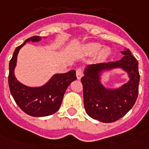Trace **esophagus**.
I'll use <instances>...</instances> for the list:
<instances>
[{
  "mask_svg": "<svg viewBox=\"0 0 149 149\" xmlns=\"http://www.w3.org/2000/svg\"><path fill=\"white\" fill-rule=\"evenodd\" d=\"M83 75V70L82 68H78L76 70V76H77V79H80Z\"/></svg>",
  "mask_w": 149,
  "mask_h": 149,
  "instance_id": "1",
  "label": "esophagus"
}]
</instances>
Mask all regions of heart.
<instances>
[{
    "mask_svg": "<svg viewBox=\"0 0 149 149\" xmlns=\"http://www.w3.org/2000/svg\"><path fill=\"white\" fill-rule=\"evenodd\" d=\"M100 45L99 44H97V43H91V44H89L86 46V50L89 53L91 54H94L99 51L100 49ZM109 52L107 50H102V52H100V56L102 57V58H106V56L108 55Z\"/></svg>",
    "mask_w": 149,
    "mask_h": 149,
    "instance_id": "b5f03b06",
    "label": "heart"
}]
</instances>
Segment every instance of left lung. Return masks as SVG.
I'll use <instances>...</instances> for the list:
<instances>
[{
  "label": "left lung",
  "instance_id": "8db88e82",
  "mask_svg": "<svg viewBox=\"0 0 149 149\" xmlns=\"http://www.w3.org/2000/svg\"><path fill=\"white\" fill-rule=\"evenodd\" d=\"M124 57L116 62L93 64L86 67L82 77L86 112L91 118L104 123L119 120L132 109L139 91L138 62L130 49L121 52ZM121 67L129 74L130 81L117 90H108L100 82L99 73L103 70Z\"/></svg>",
  "mask_w": 149,
  "mask_h": 149
}]
</instances>
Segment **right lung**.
<instances>
[{"label":"right lung","instance_id":"add662e5","mask_svg":"<svg viewBox=\"0 0 149 149\" xmlns=\"http://www.w3.org/2000/svg\"><path fill=\"white\" fill-rule=\"evenodd\" d=\"M40 40L41 37L38 36L27 39L24 43L15 49L9 62L8 86L11 94L17 106L32 117L49 116L58 111L67 88L77 79L75 70H72L67 73L55 74L49 82L41 87H29L17 81L14 75V69L19 49L26 42H36Z\"/></svg>","mask_w":149,"mask_h":149}]
</instances>
